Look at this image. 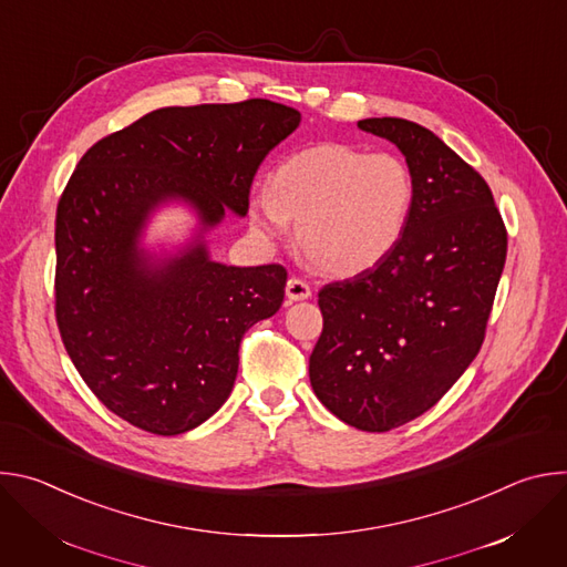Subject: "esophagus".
<instances>
[{
  "label": "esophagus",
  "mask_w": 567,
  "mask_h": 567,
  "mask_svg": "<svg viewBox=\"0 0 567 567\" xmlns=\"http://www.w3.org/2000/svg\"><path fill=\"white\" fill-rule=\"evenodd\" d=\"M287 298L293 302V300H307L309 296H311V287L305 282V280H300V278H289L287 280Z\"/></svg>",
  "instance_id": "1"
}]
</instances>
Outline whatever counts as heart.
<instances>
[{
	"label": "heart",
	"instance_id": "heart-1",
	"mask_svg": "<svg viewBox=\"0 0 567 567\" xmlns=\"http://www.w3.org/2000/svg\"><path fill=\"white\" fill-rule=\"evenodd\" d=\"M415 195V177L401 156L320 143L280 161L267 193L249 197L247 215L269 241L285 239L296 221L298 245L313 265L350 278L394 254L409 230Z\"/></svg>",
	"mask_w": 567,
	"mask_h": 567
}]
</instances>
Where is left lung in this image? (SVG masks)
Listing matches in <instances>:
<instances>
[{
  "label": "left lung",
  "instance_id": "left-lung-1",
  "mask_svg": "<svg viewBox=\"0 0 567 567\" xmlns=\"http://www.w3.org/2000/svg\"><path fill=\"white\" fill-rule=\"evenodd\" d=\"M357 125L406 156L415 208L390 258L318 291L309 381L341 422L385 433L433 409L480 352L507 228L487 182L431 130L390 116Z\"/></svg>",
  "mask_w": 567,
  "mask_h": 567
}]
</instances>
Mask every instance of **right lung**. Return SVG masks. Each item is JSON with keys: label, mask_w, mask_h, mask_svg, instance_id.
I'll return each mask as SVG.
<instances>
[{"label": "right lung", "mask_w": 567, "mask_h": 567, "mask_svg": "<svg viewBox=\"0 0 567 567\" xmlns=\"http://www.w3.org/2000/svg\"><path fill=\"white\" fill-rule=\"evenodd\" d=\"M298 123L265 99L164 107L78 161L55 213V320L80 377L132 426L179 435L215 415L241 337L280 309L287 269L215 262L204 233L226 208L247 215L260 164ZM168 200L188 203L200 233L156 259L137 241Z\"/></svg>", "instance_id": "add662e5"}]
</instances>
